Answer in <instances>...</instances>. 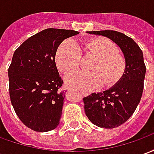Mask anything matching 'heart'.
<instances>
[{
  "instance_id": "1",
  "label": "heart",
  "mask_w": 154,
  "mask_h": 154,
  "mask_svg": "<svg viewBox=\"0 0 154 154\" xmlns=\"http://www.w3.org/2000/svg\"><path fill=\"white\" fill-rule=\"evenodd\" d=\"M87 54L97 56L90 67L91 71H77L65 77L67 87L89 91L100 89L103 86L111 87L117 83L125 72L126 62L119 53V47L113 41L104 37L87 39L84 43ZM82 51L73 38H67L58 46L55 54V63L58 70L68 73L80 67Z\"/></svg>"
}]
</instances>
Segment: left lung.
I'll list each match as a JSON object with an SVG mask.
<instances>
[{
    "mask_svg": "<svg viewBox=\"0 0 154 154\" xmlns=\"http://www.w3.org/2000/svg\"><path fill=\"white\" fill-rule=\"evenodd\" d=\"M87 33L110 38L121 48L125 58V74L115 86L83 98L85 113L91 122L100 128L113 129L129 119L142 97L146 72L143 52L133 38L120 32L100 30Z\"/></svg>",
    "mask_w": 154,
    "mask_h": 154,
    "instance_id": "1",
    "label": "left lung"
}]
</instances>
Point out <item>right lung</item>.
<instances>
[{
	"label": "right lung",
	"instance_id": "obj_1",
	"mask_svg": "<svg viewBox=\"0 0 154 154\" xmlns=\"http://www.w3.org/2000/svg\"><path fill=\"white\" fill-rule=\"evenodd\" d=\"M79 34L49 28L29 37L15 51L8 69L10 98L21 122L37 132L53 130L60 120L65 92L55 63L59 44Z\"/></svg>",
	"mask_w": 154,
	"mask_h": 154
}]
</instances>
